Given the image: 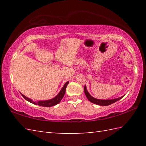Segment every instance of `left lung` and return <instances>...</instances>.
<instances>
[{
	"instance_id": "obj_1",
	"label": "left lung",
	"mask_w": 146,
	"mask_h": 146,
	"mask_svg": "<svg viewBox=\"0 0 146 146\" xmlns=\"http://www.w3.org/2000/svg\"><path fill=\"white\" fill-rule=\"evenodd\" d=\"M84 91H85V94L86 97H87L88 100L90 102H92L93 104H97L98 105H102V106H107V105L112 104L115 103V102H116L117 101L119 100L120 99L122 98V97L115 98V99H112V100H100V99H97V98H95L93 97H92V96L89 94L88 91L86 90V86H84Z\"/></svg>"
}]
</instances>
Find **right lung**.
<instances>
[{
    "instance_id": "right-lung-1",
    "label": "right lung",
    "mask_w": 146,
    "mask_h": 146,
    "mask_svg": "<svg viewBox=\"0 0 146 146\" xmlns=\"http://www.w3.org/2000/svg\"><path fill=\"white\" fill-rule=\"evenodd\" d=\"M68 83H69V82H67L66 83H65L64 85L63 86V87L62 88V89L61 90V91L60 92V93L56 96L54 98H53L51 100H45V101H38L37 102H33L32 100H31L29 98L26 97V96L23 95V94H21V95L23 96V98L24 99H26L27 101H28L31 103H32L33 104L35 105H38L39 106H42V107H52L54 106V105H57L58 104L60 103L61 102V100H62V98L64 97L65 92H66V86L68 85Z\"/></svg>"
}]
</instances>
